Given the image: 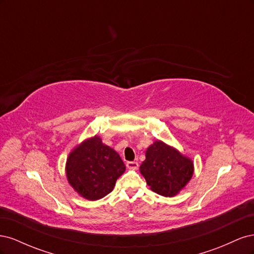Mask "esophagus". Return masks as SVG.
Returning a JSON list of instances; mask_svg holds the SVG:
<instances>
[{"label": "esophagus", "instance_id": "34e87169", "mask_svg": "<svg viewBox=\"0 0 254 254\" xmlns=\"http://www.w3.org/2000/svg\"><path fill=\"white\" fill-rule=\"evenodd\" d=\"M126 166L128 168H131V170H136V168L139 167V163L134 162V161H129V162L126 163Z\"/></svg>", "mask_w": 254, "mask_h": 254}]
</instances>
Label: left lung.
<instances>
[{
    "mask_svg": "<svg viewBox=\"0 0 254 254\" xmlns=\"http://www.w3.org/2000/svg\"><path fill=\"white\" fill-rule=\"evenodd\" d=\"M140 173L155 193L173 197L186 188L194 174V163L189 157L162 141H155L145 152Z\"/></svg>",
    "mask_w": 254,
    "mask_h": 254,
    "instance_id": "1",
    "label": "left lung"
}]
</instances>
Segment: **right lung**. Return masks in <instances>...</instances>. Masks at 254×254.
I'll use <instances>...</instances> for the list:
<instances>
[{"label":"right lung","instance_id":"obj_1","mask_svg":"<svg viewBox=\"0 0 254 254\" xmlns=\"http://www.w3.org/2000/svg\"><path fill=\"white\" fill-rule=\"evenodd\" d=\"M126 166L119 153L97 135L84 140L70 152L65 164L68 183L81 197L98 200L112 191Z\"/></svg>","mask_w":254,"mask_h":254}]
</instances>
